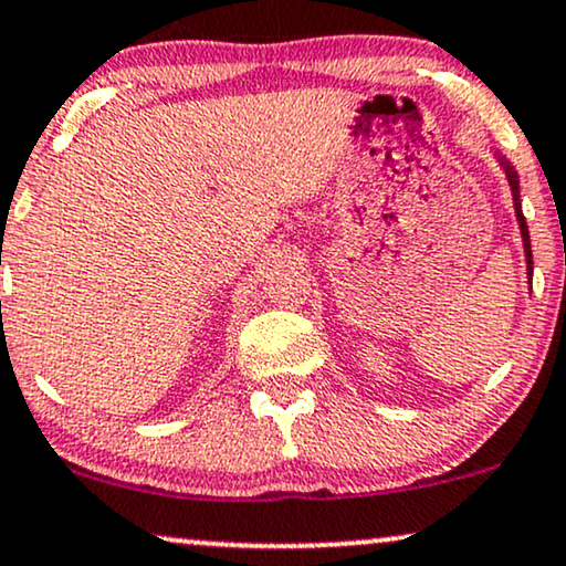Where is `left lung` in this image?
<instances>
[{
  "label": "left lung",
  "mask_w": 566,
  "mask_h": 566,
  "mask_svg": "<svg viewBox=\"0 0 566 566\" xmlns=\"http://www.w3.org/2000/svg\"><path fill=\"white\" fill-rule=\"evenodd\" d=\"M499 164H502L506 171V180H510L512 188V198H514V217H517L520 232H522V245H525V261H527V279H533V250H531V232H527V221L522 217V203H520V180H517V171L504 156H499Z\"/></svg>",
  "instance_id": "1"
}]
</instances>
